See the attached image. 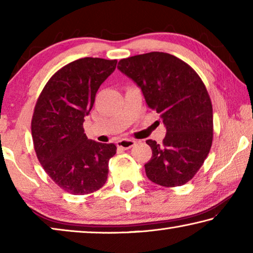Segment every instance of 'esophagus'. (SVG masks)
<instances>
[{
    "instance_id": "obj_1",
    "label": "esophagus",
    "mask_w": 253,
    "mask_h": 253,
    "mask_svg": "<svg viewBox=\"0 0 253 253\" xmlns=\"http://www.w3.org/2000/svg\"><path fill=\"white\" fill-rule=\"evenodd\" d=\"M135 145H136V142L131 139H121L117 142V146L123 149H129L132 146H135Z\"/></svg>"
}]
</instances>
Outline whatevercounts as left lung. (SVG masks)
<instances>
[{
  "label": "left lung",
  "mask_w": 253,
  "mask_h": 253,
  "mask_svg": "<svg viewBox=\"0 0 253 253\" xmlns=\"http://www.w3.org/2000/svg\"><path fill=\"white\" fill-rule=\"evenodd\" d=\"M118 65L166 128L163 144L146 140L153 152L145 164L147 177L166 187L187 183L202 166L213 139L212 104L203 81L187 63L165 52L134 55Z\"/></svg>",
  "instance_id": "8db88e82"
}]
</instances>
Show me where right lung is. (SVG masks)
Masks as SVG:
<instances>
[{
    "instance_id": "1",
    "label": "right lung",
    "mask_w": 253,
    "mask_h": 253,
    "mask_svg": "<svg viewBox=\"0 0 253 253\" xmlns=\"http://www.w3.org/2000/svg\"><path fill=\"white\" fill-rule=\"evenodd\" d=\"M117 60L81 58L51 77L34 108L31 131L38 160L55 184L75 195L99 190L108 176L114 144L88 139L84 117Z\"/></svg>"
}]
</instances>
